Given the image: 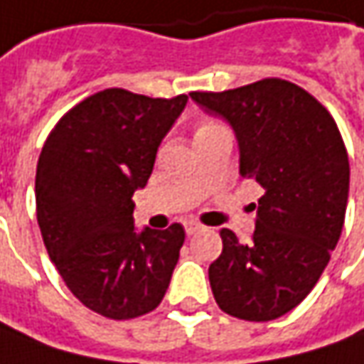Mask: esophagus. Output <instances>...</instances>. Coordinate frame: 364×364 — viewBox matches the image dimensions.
<instances>
[{
	"label": "esophagus",
	"instance_id": "esophagus-1",
	"mask_svg": "<svg viewBox=\"0 0 364 364\" xmlns=\"http://www.w3.org/2000/svg\"><path fill=\"white\" fill-rule=\"evenodd\" d=\"M203 230V225L201 223H197V221H189V223H185V232L187 235H193V233L201 232Z\"/></svg>",
	"mask_w": 364,
	"mask_h": 364
}]
</instances>
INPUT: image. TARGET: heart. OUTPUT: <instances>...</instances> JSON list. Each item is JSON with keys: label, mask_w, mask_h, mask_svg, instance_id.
<instances>
[{"label": "heart", "mask_w": 364, "mask_h": 364, "mask_svg": "<svg viewBox=\"0 0 364 364\" xmlns=\"http://www.w3.org/2000/svg\"><path fill=\"white\" fill-rule=\"evenodd\" d=\"M223 127L221 122L218 120H203L199 127H197V131H195V136H199V134H203V132H209V131H215V129H220Z\"/></svg>", "instance_id": "heart-1"}]
</instances>
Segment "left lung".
Segmentation results:
<instances>
[{
  "mask_svg": "<svg viewBox=\"0 0 364 364\" xmlns=\"http://www.w3.org/2000/svg\"><path fill=\"white\" fill-rule=\"evenodd\" d=\"M221 114L240 143V173L264 187L250 244L223 228L209 266L218 306L268 322L296 308L318 282L345 225L348 155L332 114L304 88L264 78L223 92H191Z\"/></svg>",
  "mask_w": 364,
  "mask_h": 364,
  "instance_id": "obj_1",
  "label": "left lung"
}]
</instances>
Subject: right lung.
<instances>
[{"instance_id":"add662e5","label":"right lung","mask_w":364,"mask_h":364,"mask_svg":"<svg viewBox=\"0 0 364 364\" xmlns=\"http://www.w3.org/2000/svg\"><path fill=\"white\" fill-rule=\"evenodd\" d=\"M189 96L151 98L107 88L58 120L36 171V215L68 290L110 320L161 304L185 242L181 223L134 230L132 193Z\"/></svg>"}]
</instances>
